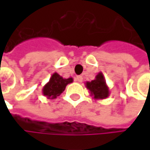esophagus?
I'll return each instance as SVG.
<instances>
[{
    "mask_svg": "<svg viewBox=\"0 0 150 150\" xmlns=\"http://www.w3.org/2000/svg\"><path fill=\"white\" fill-rule=\"evenodd\" d=\"M75 81H77V82H81L82 81V76H81V75H78V76H76L75 78Z\"/></svg>",
    "mask_w": 150,
    "mask_h": 150,
    "instance_id": "esophagus-1",
    "label": "esophagus"
}]
</instances>
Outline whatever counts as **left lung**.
<instances>
[{"label": "left lung", "mask_w": 150, "mask_h": 150, "mask_svg": "<svg viewBox=\"0 0 150 150\" xmlns=\"http://www.w3.org/2000/svg\"><path fill=\"white\" fill-rule=\"evenodd\" d=\"M85 86L89 90L90 96L96 100H103L109 96V88L106 83L104 75L102 72L96 75L95 80L86 81Z\"/></svg>", "instance_id": "8db88e82"}]
</instances>
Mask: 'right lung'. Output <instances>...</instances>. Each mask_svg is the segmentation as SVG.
<instances>
[{
  "label": "right lung",
  "instance_id": "1",
  "mask_svg": "<svg viewBox=\"0 0 150 150\" xmlns=\"http://www.w3.org/2000/svg\"><path fill=\"white\" fill-rule=\"evenodd\" d=\"M71 82H73L72 77L66 79L57 73H54L49 81L43 86L42 94L47 99H55L65 90L66 86Z\"/></svg>",
  "mask_w": 150,
  "mask_h": 150
}]
</instances>
